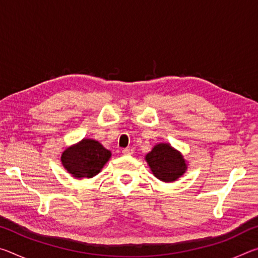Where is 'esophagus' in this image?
Listing matches in <instances>:
<instances>
[{
	"mask_svg": "<svg viewBox=\"0 0 258 258\" xmlns=\"http://www.w3.org/2000/svg\"><path fill=\"white\" fill-rule=\"evenodd\" d=\"M133 149L132 148H125V149L121 151V154H123L124 156H131V155H133Z\"/></svg>",
	"mask_w": 258,
	"mask_h": 258,
	"instance_id": "obj_1",
	"label": "esophagus"
}]
</instances>
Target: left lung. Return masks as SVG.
I'll list each match as a JSON object with an SVG mask.
<instances>
[{
  "label": "left lung",
  "instance_id": "8db88e82",
  "mask_svg": "<svg viewBox=\"0 0 258 258\" xmlns=\"http://www.w3.org/2000/svg\"><path fill=\"white\" fill-rule=\"evenodd\" d=\"M145 159L154 176L166 183L177 181L187 169L184 156L167 142L157 143Z\"/></svg>",
  "mask_w": 258,
  "mask_h": 258
}]
</instances>
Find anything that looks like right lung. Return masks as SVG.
<instances>
[{"mask_svg":"<svg viewBox=\"0 0 258 258\" xmlns=\"http://www.w3.org/2000/svg\"><path fill=\"white\" fill-rule=\"evenodd\" d=\"M111 157V151L97 140L84 138L67 147L61 154V164L73 177L92 178L101 172Z\"/></svg>","mask_w":258,"mask_h":258,"instance_id":"obj_1","label":"right lung"}]
</instances>
